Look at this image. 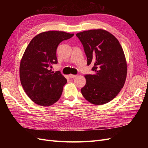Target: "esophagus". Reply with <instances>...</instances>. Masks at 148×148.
Here are the masks:
<instances>
[{
  "label": "esophagus",
  "mask_w": 148,
  "mask_h": 148,
  "mask_svg": "<svg viewBox=\"0 0 148 148\" xmlns=\"http://www.w3.org/2000/svg\"><path fill=\"white\" fill-rule=\"evenodd\" d=\"M69 77L70 78H76L77 77V75H71V74H70V75H69Z\"/></svg>",
  "instance_id": "1"
}]
</instances>
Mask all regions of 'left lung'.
Returning a JSON list of instances; mask_svg holds the SVG:
<instances>
[{
    "label": "left lung",
    "mask_w": 148,
    "mask_h": 148,
    "mask_svg": "<svg viewBox=\"0 0 148 148\" xmlns=\"http://www.w3.org/2000/svg\"><path fill=\"white\" fill-rule=\"evenodd\" d=\"M82 42L87 64H93V75L84 76L86 82L81 92L88 101L102 105L117 96L127 78V65L118 39L102 29L84 31L76 34Z\"/></svg>",
    "instance_id": "8db88e82"
}]
</instances>
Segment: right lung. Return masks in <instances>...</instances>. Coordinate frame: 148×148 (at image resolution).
<instances>
[{
    "instance_id": "add662e5",
    "label": "right lung",
    "mask_w": 148,
    "mask_h": 148,
    "mask_svg": "<svg viewBox=\"0 0 148 148\" xmlns=\"http://www.w3.org/2000/svg\"><path fill=\"white\" fill-rule=\"evenodd\" d=\"M74 34L48 31L36 36L29 43L20 62V78L26 95L36 104L50 106L60 99L66 78L59 71H52L57 64L59 44Z\"/></svg>"
}]
</instances>
